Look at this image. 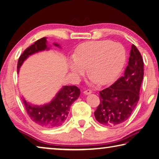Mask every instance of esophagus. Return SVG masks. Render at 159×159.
<instances>
[{
	"label": "esophagus",
	"mask_w": 159,
	"mask_h": 159,
	"mask_svg": "<svg viewBox=\"0 0 159 159\" xmlns=\"http://www.w3.org/2000/svg\"><path fill=\"white\" fill-rule=\"evenodd\" d=\"M83 93L86 95H88V94H92V91L90 89H87V90H85V91L83 92Z\"/></svg>",
	"instance_id": "1"
}]
</instances>
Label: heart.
I'll list each match as a JSON object with an SVG mask.
<instances>
[{"label": "heart", "instance_id": "1", "mask_svg": "<svg viewBox=\"0 0 159 159\" xmlns=\"http://www.w3.org/2000/svg\"><path fill=\"white\" fill-rule=\"evenodd\" d=\"M126 60V52L119 43L109 40L83 43L69 62L71 72L81 76L88 67L90 82L106 85L113 82L122 70Z\"/></svg>", "mask_w": 159, "mask_h": 159}]
</instances>
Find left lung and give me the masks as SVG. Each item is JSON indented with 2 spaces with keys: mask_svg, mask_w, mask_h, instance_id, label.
<instances>
[{
  "mask_svg": "<svg viewBox=\"0 0 159 159\" xmlns=\"http://www.w3.org/2000/svg\"><path fill=\"white\" fill-rule=\"evenodd\" d=\"M143 67L141 53L132 45L123 76L100 92L101 102L94 111L98 123L106 126H116L129 119L139 100Z\"/></svg>",
  "mask_w": 159,
  "mask_h": 159,
  "instance_id": "obj_1",
  "label": "left lung"
}]
</instances>
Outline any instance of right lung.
Here are the masks:
<instances>
[{"label": "right lung", "instance_id": "1", "mask_svg": "<svg viewBox=\"0 0 159 159\" xmlns=\"http://www.w3.org/2000/svg\"><path fill=\"white\" fill-rule=\"evenodd\" d=\"M53 44L61 48L58 43H54ZM49 49H50V45L48 46L46 37L38 40L27 48L18 59V73L24 61L30 56ZM80 93V89L75 85H65L48 103L36 105L27 102L24 97L22 99L28 115L34 123L44 128H54L61 126L65 122L71 105L79 97Z\"/></svg>", "mask_w": 159, "mask_h": 159}]
</instances>
